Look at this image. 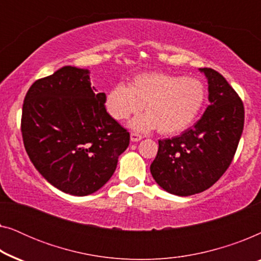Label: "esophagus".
I'll return each instance as SVG.
<instances>
[{
    "label": "esophagus",
    "mask_w": 261,
    "mask_h": 261,
    "mask_svg": "<svg viewBox=\"0 0 261 261\" xmlns=\"http://www.w3.org/2000/svg\"><path fill=\"white\" fill-rule=\"evenodd\" d=\"M141 139H142V135L138 134V133H130V140L133 141V142H138V141H140Z\"/></svg>",
    "instance_id": "esophagus-1"
}]
</instances>
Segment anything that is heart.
Returning <instances> with one entry per match:
<instances>
[{
  "mask_svg": "<svg viewBox=\"0 0 261 261\" xmlns=\"http://www.w3.org/2000/svg\"><path fill=\"white\" fill-rule=\"evenodd\" d=\"M206 91L198 78L166 72L135 76L129 85L116 84L107 92L105 106L114 120L123 121L141 112L147 114L132 121V128H158L162 134H176L190 127L204 106Z\"/></svg>",
  "mask_w": 261,
  "mask_h": 261,
  "instance_id": "heart-1",
  "label": "heart"
}]
</instances>
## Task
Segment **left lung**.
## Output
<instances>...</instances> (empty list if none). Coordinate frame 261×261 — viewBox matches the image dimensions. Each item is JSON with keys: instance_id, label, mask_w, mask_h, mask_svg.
I'll return each mask as SVG.
<instances>
[{"instance_id": "8db88e82", "label": "left lung", "mask_w": 261, "mask_h": 261, "mask_svg": "<svg viewBox=\"0 0 261 261\" xmlns=\"http://www.w3.org/2000/svg\"><path fill=\"white\" fill-rule=\"evenodd\" d=\"M210 106L194 127L178 137L159 140L151 173L164 190L190 196L209 189L222 177L237 152L245 122L240 96L222 74L210 67Z\"/></svg>"}]
</instances>
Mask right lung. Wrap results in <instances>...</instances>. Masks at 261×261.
Listing matches in <instances>:
<instances>
[{
	"label": "right lung",
	"mask_w": 261,
	"mask_h": 261,
	"mask_svg": "<svg viewBox=\"0 0 261 261\" xmlns=\"http://www.w3.org/2000/svg\"><path fill=\"white\" fill-rule=\"evenodd\" d=\"M105 99V92L91 87L89 71L73 66L35 81L24 97L21 133L27 154L66 194L101 189L129 145V133L107 113Z\"/></svg>",
	"instance_id": "right-lung-1"
}]
</instances>
